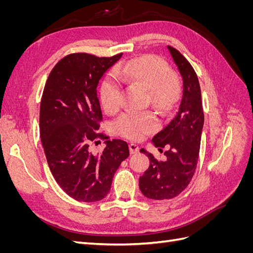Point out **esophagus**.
I'll use <instances>...</instances> for the list:
<instances>
[{
    "mask_svg": "<svg viewBox=\"0 0 253 253\" xmlns=\"http://www.w3.org/2000/svg\"><path fill=\"white\" fill-rule=\"evenodd\" d=\"M128 148H129V153H131V154H137V153L139 152V147L135 143H129Z\"/></svg>",
    "mask_w": 253,
    "mask_h": 253,
    "instance_id": "1",
    "label": "esophagus"
}]
</instances>
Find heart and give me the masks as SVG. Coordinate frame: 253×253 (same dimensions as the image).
Masks as SVG:
<instances>
[{
  "label": "heart",
  "mask_w": 253,
  "mask_h": 253,
  "mask_svg": "<svg viewBox=\"0 0 253 253\" xmlns=\"http://www.w3.org/2000/svg\"><path fill=\"white\" fill-rule=\"evenodd\" d=\"M118 78L125 82L148 87L152 102L162 110L170 108L177 91V83L163 59L147 56L131 60L117 67V76L110 74L101 83L99 98L102 108L109 114L116 113L121 105L122 84ZM115 127L126 138L140 140L155 131L157 121L150 113L128 111L117 119Z\"/></svg>",
  "instance_id": "obj_1"
}]
</instances>
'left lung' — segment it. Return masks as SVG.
I'll list each match as a JSON object with an SVG mask.
<instances>
[{
    "label": "left lung",
    "instance_id": "obj_1",
    "mask_svg": "<svg viewBox=\"0 0 253 253\" xmlns=\"http://www.w3.org/2000/svg\"><path fill=\"white\" fill-rule=\"evenodd\" d=\"M182 79V90L174 117L152 142L165 152L166 162H158L141 149L150 159L149 169L139 178L141 193L151 200H170L179 195L192 179L198 160L204 127L201 86L195 71L181 53L167 46Z\"/></svg>",
    "mask_w": 253,
    "mask_h": 253
}]
</instances>
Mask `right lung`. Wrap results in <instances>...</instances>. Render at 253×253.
Returning a JSON list of instances; mask_svg holds the SVG:
<instances>
[{
  "label": "right lung",
  "mask_w": 253,
  "mask_h": 253,
  "mask_svg": "<svg viewBox=\"0 0 253 253\" xmlns=\"http://www.w3.org/2000/svg\"><path fill=\"white\" fill-rule=\"evenodd\" d=\"M72 53L52 68L40 105V136L50 172L74 200L93 203L109 194L115 172L128 157L126 141H105L100 155L91 142L108 138L98 133L102 120L97 97L99 80L121 58Z\"/></svg>",
  "instance_id": "obj_1"
}]
</instances>
